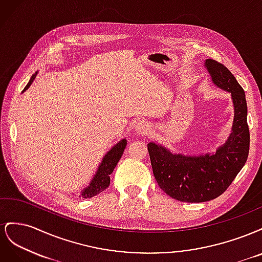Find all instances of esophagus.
<instances>
[{"label":"esophagus","instance_id":"esophagus-1","mask_svg":"<svg viewBox=\"0 0 262 262\" xmlns=\"http://www.w3.org/2000/svg\"><path fill=\"white\" fill-rule=\"evenodd\" d=\"M136 130L139 134H141V136H146V134H148L150 131V125L146 121L142 120L137 123Z\"/></svg>","mask_w":262,"mask_h":262}]
</instances>
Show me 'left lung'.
Here are the masks:
<instances>
[{"label":"left lung","mask_w":262,"mask_h":262,"mask_svg":"<svg viewBox=\"0 0 262 262\" xmlns=\"http://www.w3.org/2000/svg\"><path fill=\"white\" fill-rule=\"evenodd\" d=\"M205 68L214 84L232 94L235 116L233 132L226 143L215 154L200 156L172 154L164 146L147 144L158 186L172 199L182 202H205L220 196L231 186L249 154L247 102L243 87L222 63L208 59Z\"/></svg>","instance_id":"left-lung-1"}]
</instances>
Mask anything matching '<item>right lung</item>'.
I'll use <instances>...</instances> for the list:
<instances>
[{
	"label": "right lung",
	"mask_w": 262,
	"mask_h": 262,
	"mask_svg": "<svg viewBox=\"0 0 262 262\" xmlns=\"http://www.w3.org/2000/svg\"><path fill=\"white\" fill-rule=\"evenodd\" d=\"M36 74L37 73H35L33 76H31V78L29 80L25 89H24V91H26L31 85V83H33V81L35 80ZM125 145H126V140L123 139L119 142L118 144H116L112 149H110L109 152L105 155V157L102 158V162L99 165V168L96 172V175H95V177L93 178L90 186L83 190L82 192L83 198H85V199L86 198H92L94 195L100 193L101 191H104L105 189L109 187L110 173L114 171L116 165L118 164L119 160L121 158Z\"/></svg>",
	"instance_id": "add662e5"
}]
</instances>
